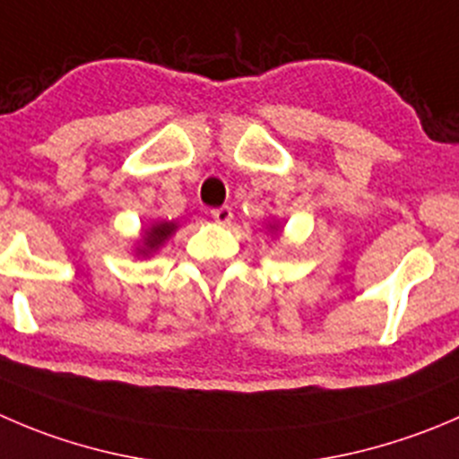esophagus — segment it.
Instances as JSON below:
<instances>
[{"label": "esophagus", "instance_id": "obj_1", "mask_svg": "<svg viewBox=\"0 0 459 459\" xmlns=\"http://www.w3.org/2000/svg\"><path fill=\"white\" fill-rule=\"evenodd\" d=\"M211 217L217 221V224L226 226L230 224V220H233V211H230V206H220V208H212L211 211Z\"/></svg>", "mask_w": 459, "mask_h": 459}]
</instances>
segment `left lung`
<instances>
[{"label": "left lung", "instance_id": "8db88e82", "mask_svg": "<svg viewBox=\"0 0 459 459\" xmlns=\"http://www.w3.org/2000/svg\"><path fill=\"white\" fill-rule=\"evenodd\" d=\"M273 229H275V226H273Z\"/></svg>", "mask_w": 459, "mask_h": 459}]
</instances>
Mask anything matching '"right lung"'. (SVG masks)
I'll return each mask as SVG.
<instances>
[{
  "label": "right lung",
  "instance_id": "right-lung-1",
  "mask_svg": "<svg viewBox=\"0 0 459 459\" xmlns=\"http://www.w3.org/2000/svg\"><path fill=\"white\" fill-rule=\"evenodd\" d=\"M175 230H177L175 221H154V224L143 233V239H141V247L136 248V253L143 257L152 255L154 251H159V247L166 244L168 238H172Z\"/></svg>",
  "mask_w": 459,
  "mask_h": 459
}]
</instances>
